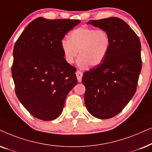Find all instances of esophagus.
<instances>
[{
  "label": "esophagus",
  "mask_w": 152,
  "mask_h": 152,
  "mask_svg": "<svg viewBox=\"0 0 152 152\" xmlns=\"http://www.w3.org/2000/svg\"><path fill=\"white\" fill-rule=\"evenodd\" d=\"M76 77H77V79H78V81L80 83L82 80V77H83V73L80 72L79 70H77L76 72Z\"/></svg>",
  "instance_id": "1"
}]
</instances>
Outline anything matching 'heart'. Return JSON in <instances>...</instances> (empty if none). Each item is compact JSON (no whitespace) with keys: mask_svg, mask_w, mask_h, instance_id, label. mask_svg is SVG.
Listing matches in <instances>:
<instances>
[{"mask_svg":"<svg viewBox=\"0 0 152 152\" xmlns=\"http://www.w3.org/2000/svg\"><path fill=\"white\" fill-rule=\"evenodd\" d=\"M69 38H63L60 42L64 60L72 64L79 53L77 65L82 69L102 64L111 46L110 37L106 30L85 26L73 30Z\"/></svg>","mask_w":152,"mask_h":152,"instance_id":"obj_1","label":"heart"}]
</instances>
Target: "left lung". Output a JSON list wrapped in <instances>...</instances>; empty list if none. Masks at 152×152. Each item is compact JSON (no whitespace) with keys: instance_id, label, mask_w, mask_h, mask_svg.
I'll return each instance as SVG.
<instances>
[{"instance_id":"left-lung-1","label":"left lung","mask_w":152,"mask_h":152,"mask_svg":"<svg viewBox=\"0 0 152 152\" xmlns=\"http://www.w3.org/2000/svg\"><path fill=\"white\" fill-rule=\"evenodd\" d=\"M88 24L106 30L111 46L102 63L83 74L85 104L92 116L109 119L124 109L136 91L142 68L140 41L120 18L90 20Z\"/></svg>"}]
</instances>
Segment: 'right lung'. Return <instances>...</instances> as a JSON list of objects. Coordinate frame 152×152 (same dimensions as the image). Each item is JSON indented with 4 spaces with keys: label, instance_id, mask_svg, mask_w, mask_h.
Returning a JSON list of instances; mask_svg holds the SVG:
<instances>
[{
    "label": "right lung",
    "instance_id": "obj_1",
    "mask_svg": "<svg viewBox=\"0 0 152 152\" xmlns=\"http://www.w3.org/2000/svg\"><path fill=\"white\" fill-rule=\"evenodd\" d=\"M79 20L39 17L26 26L14 46L12 75L16 94L36 118L55 120L77 84L76 68L66 63L60 46Z\"/></svg>",
    "mask_w": 152,
    "mask_h": 152
}]
</instances>
